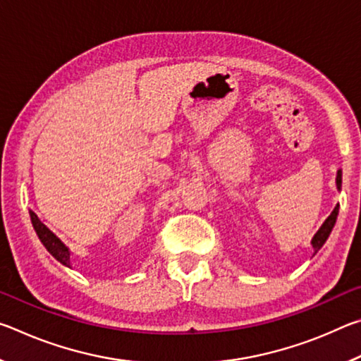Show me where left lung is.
<instances>
[{
  "label": "left lung",
  "mask_w": 361,
  "mask_h": 361,
  "mask_svg": "<svg viewBox=\"0 0 361 361\" xmlns=\"http://www.w3.org/2000/svg\"><path fill=\"white\" fill-rule=\"evenodd\" d=\"M341 183H342V178H341V170H339L338 178H336V185H338V189H341ZM338 213H339V205H336L334 210L331 212V215L326 218V221L322 224V228L319 229V232H317V234L314 235L312 247L315 250V253L319 252V250L323 247V243L326 242L329 232H331V229L334 228V223H336V218H338Z\"/></svg>",
  "instance_id": "1"
}]
</instances>
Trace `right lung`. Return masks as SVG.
I'll return each instance as SVG.
<instances>
[{
  "label": "right lung",
  "mask_w": 361,
  "mask_h": 361,
  "mask_svg": "<svg viewBox=\"0 0 361 361\" xmlns=\"http://www.w3.org/2000/svg\"><path fill=\"white\" fill-rule=\"evenodd\" d=\"M30 218H32V223H33V228L36 231V234H38L39 240L42 242V245L47 248V252L51 253L57 261L62 262V264L70 267V252H68V248H66L63 243L60 242L57 237L54 235L52 232L49 231L46 226L39 221L38 216H36L33 212H30Z\"/></svg>",
  "instance_id": "1"
}]
</instances>
